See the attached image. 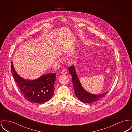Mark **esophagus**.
Here are the masks:
<instances>
[{"label":"esophagus","instance_id":"34e87169","mask_svg":"<svg viewBox=\"0 0 132 132\" xmlns=\"http://www.w3.org/2000/svg\"><path fill=\"white\" fill-rule=\"evenodd\" d=\"M67 73V71L66 70H62V71L61 72V74H62V75H65Z\"/></svg>","mask_w":132,"mask_h":132}]
</instances>
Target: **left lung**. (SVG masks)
Here are the masks:
<instances>
[{"instance_id": "8db88e82", "label": "left lung", "mask_w": 132, "mask_h": 132, "mask_svg": "<svg viewBox=\"0 0 132 132\" xmlns=\"http://www.w3.org/2000/svg\"><path fill=\"white\" fill-rule=\"evenodd\" d=\"M69 71L72 77L71 81L73 84L75 95L81 102L88 104L96 102L104 97L107 93V92H106L101 94L94 95L88 93L82 88L78 78L75 67L73 65L70 67Z\"/></svg>"}]
</instances>
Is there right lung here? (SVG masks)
<instances>
[{
    "label": "right lung",
    "mask_w": 132,
    "mask_h": 132,
    "mask_svg": "<svg viewBox=\"0 0 132 132\" xmlns=\"http://www.w3.org/2000/svg\"><path fill=\"white\" fill-rule=\"evenodd\" d=\"M11 70L18 87L28 101L41 104L49 101L53 97L56 73H47L37 79L28 80L23 79L18 75L12 62Z\"/></svg>",
    "instance_id": "right-lung-1"
}]
</instances>
